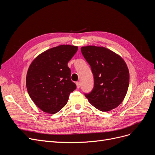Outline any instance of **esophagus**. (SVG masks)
Here are the masks:
<instances>
[{
    "instance_id": "34e87169",
    "label": "esophagus",
    "mask_w": 155,
    "mask_h": 155,
    "mask_svg": "<svg viewBox=\"0 0 155 155\" xmlns=\"http://www.w3.org/2000/svg\"><path fill=\"white\" fill-rule=\"evenodd\" d=\"M76 86H77V88H79V87H80V83H79V81H78L76 83Z\"/></svg>"
}]
</instances>
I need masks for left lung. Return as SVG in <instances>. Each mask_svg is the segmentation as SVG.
Returning a JSON list of instances; mask_svg holds the SVG:
<instances>
[{
    "instance_id": "left-lung-1",
    "label": "left lung",
    "mask_w": 155,
    "mask_h": 155,
    "mask_svg": "<svg viewBox=\"0 0 155 155\" xmlns=\"http://www.w3.org/2000/svg\"><path fill=\"white\" fill-rule=\"evenodd\" d=\"M81 51L90 64L94 81L92 91L85 97L101 111L114 109L123 101L129 87V72L124 60L102 46H83Z\"/></svg>"
}]
</instances>
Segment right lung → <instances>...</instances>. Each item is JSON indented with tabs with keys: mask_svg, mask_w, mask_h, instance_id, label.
Masks as SVG:
<instances>
[{
	"mask_svg": "<svg viewBox=\"0 0 155 155\" xmlns=\"http://www.w3.org/2000/svg\"><path fill=\"white\" fill-rule=\"evenodd\" d=\"M77 51L76 46L60 45L41 54L30 65L27 91L41 110L55 114L67 104L70 94L76 88L68 63Z\"/></svg>",
	"mask_w": 155,
	"mask_h": 155,
	"instance_id": "obj_1",
	"label": "right lung"
}]
</instances>
